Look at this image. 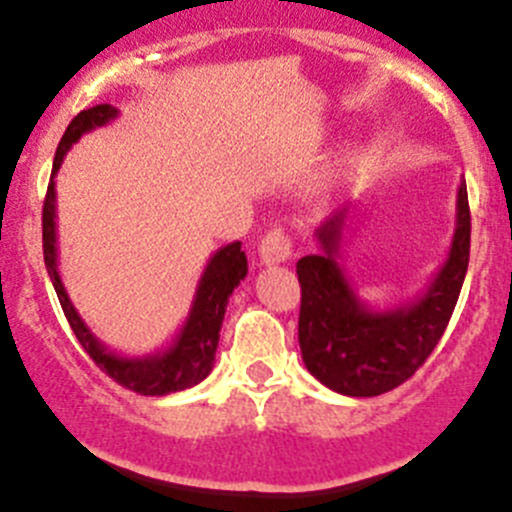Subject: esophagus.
Listing matches in <instances>:
<instances>
[{
    "instance_id": "1",
    "label": "esophagus",
    "mask_w": 512,
    "mask_h": 512,
    "mask_svg": "<svg viewBox=\"0 0 512 512\" xmlns=\"http://www.w3.org/2000/svg\"><path fill=\"white\" fill-rule=\"evenodd\" d=\"M260 262L262 265H280L292 255V240L287 232L272 230L260 242Z\"/></svg>"
}]
</instances>
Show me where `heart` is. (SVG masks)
<instances>
[{
    "label": "heart",
    "instance_id": "b5f03b06",
    "mask_svg": "<svg viewBox=\"0 0 512 512\" xmlns=\"http://www.w3.org/2000/svg\"><path fill=\"white\" fill-rule=\"evenodd\" d=\"M352 167H355V155H352L350 150L342 152V155L335 160V165L330 167V172L322 177L320 185L315 187V192H312V202H315V205H322V202L327 200V195H330V192L335 190V187L340 185L347 175H350Z\"/></svg>",
    "mask_w": 512,
    "mask_h": 512
}]
</instances>
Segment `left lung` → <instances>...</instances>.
<instances>
[{"label":"left lung","mask_w":512,"mask_h":512,"mask_svg":"<svg viewBox=\"0 0 512 512\" xmlns=\"http://www.w3.org/2000/svg\"><path fill=\"white\" fill-rule=\"evenodd\" d=\"M350 207L337 210L315 232L317 255L297 262L302 287V362L312 377L350 398H375L403 385L428 360L448 327L470 260L468 187L460 182L455 232L445 262L423 292L403 305H367L342 270V240Z\"/></svg>","instance_id":"8db88e82"}]
</instances>
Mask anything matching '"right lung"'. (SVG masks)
I'll return each mask as SVG.
<instances>
[{
  "mask_svg": "<svg viewBox=\"0 0 512 512\" xmlns=\"http://www.w3.org/2000/svg\"><path fill=\"white\" fill-rule=\"evenodd\" d=\"M117 114V107H112V104H97V107L84 109V112H79L77 117L69 122L67 132H64L62 142H59L42 210L44 265H47L49 280H52L54 292H57L64 317H67L69 327H72V332L77 335L84 352H87V355L92 357L114 382H119L122 388L135 390V393L140 395H157V398H160V395L180 393V390L192 388V385H197V382H202L210 375L212 365H215V352L217 342H220V330L222 320H225L227 302H230L232 290L245 280L247 257L245 252H242V242H230V245L220 247V250L207 260L200 282H197L190 315H187L180 332L172 337L170 345L162 347V350L137 357L119 355V352L109 350V347L89 330L87 322L79 317L77 307L69 300L62 277H59L57 192H54V177H57L69 147H72L79 137L87 135V132L104 127V124H109L112 119H117Z\"/></svg>",
  "mask_w": 512,
  "mask_h": 512,
  "instance_id": "right-lung-1",
  "label": "right lung"
}]
</instances>
